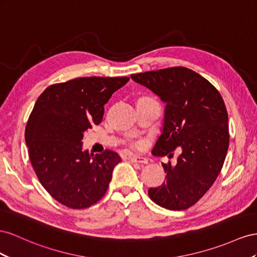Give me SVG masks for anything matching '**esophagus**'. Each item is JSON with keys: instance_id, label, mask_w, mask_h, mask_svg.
<instances>
[{"instance_id": "esophagus-1", "label": "esophagus", "mask_w": 257, "mask_h": 257, "mask_svg": "<svg viewBox=\"0 0 257 257\" xmlns=\"http://www.w3.org/2000/svg\"><path fill=\"white\" fill-rule=\"evenodd\" d=\"M129 161L131 163H137V164H148V159L141 157V156H130Z\"/></svg>"}]
</instances>
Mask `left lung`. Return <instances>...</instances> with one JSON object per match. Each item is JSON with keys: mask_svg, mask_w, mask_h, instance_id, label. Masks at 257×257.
Listing matches in <instances>:
<instances>
[{"mask_svg": "<svg viewBox=\"0 0 257 257\" xmlns=\"http://www.w3.org/2000/svg\"><path fill=\"white\" fill-rule=\"evenodd\" d=\"M166 104L161 134L153 155L181 154L159 187L149 196L158 206L180 211L192 207L206 194L221 172L228 150V115L221 94L209 80L187 68L178 67L133 74Z\"/></svg>", "mask_w": 257, "mask_h": 257, "instance_id": "1", "label": "left lung"}]
</instances>
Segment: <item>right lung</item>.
Returning a JSON list of instances; mask_svg holds the SVG:
<instances>
[{
  "label": "right lung",
  "mask_w": 257,
  "mask_h": 257,
  "mask_svg": "<svg viewBox=\"0 0 257 257\" xmlns=\"http://www.w3.org/2000/svg\"><path fill=\"white\" fill-rule=\"evenodd\" d=\"M128 77H79L47 87L35 102L26 127V144L41 184L71 209H85L106 193L115 152L90 154L83 149L86 131L103 118L112 94Z\"/></svg>",
  "instance_id": "add662e5"
}]
</instances>
